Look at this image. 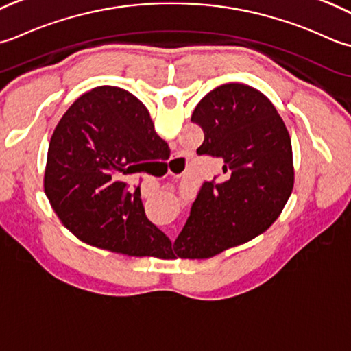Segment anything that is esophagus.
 Listing matches in <instances>:
<instances>
[{
  "instance_id": "esophagus-1",
  "label": "esophagus",
  "mask_w": 351,
  "mask_h": 351,
  "mask_svg": "<svg viewBox=\"0 0 351 351\" xmlns=\"http://www.w3.org/2000/svg\"><path fill=\"white\" fill-rule=\"evenodd\" d=\"M180 159H182V157H178V156H177V157H174V159H173V163H174V162H178ZM169 174H173V176H180V173H173V171H169Z\"/></svg>"
}]
</instances>
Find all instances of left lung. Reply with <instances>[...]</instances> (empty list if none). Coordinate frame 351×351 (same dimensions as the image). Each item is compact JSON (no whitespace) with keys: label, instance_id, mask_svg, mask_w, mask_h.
Segmentation results:
<instances>
[{"label":"left lung","instance_id":"8db88e82","mask_svg":"<svg viewBox=\"0 0 351 351\" xmlns=\"http://www.w3.org/2000/svg\"><path fill=\"white\" fill-rule=\"evenodd\" d=\"M204 132L198 154L223 160L218 183L206 182L174 242L182 259H209L262 234L294 188L291 136L269 99L252 86L210 90L191 118Z\"/></svg>","mask_w":351,"mask_h":351}]
</instances>
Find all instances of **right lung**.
I'll list each match as a JSON object with an SVG mask.
<instances>
[{
  "label": "right lung",
  "instance_id": "obj_1",
  "mask_svg": "<svg viewBox=\"0 0 351 351\" xmlns=\"http://www.w3.org/2000/svg\"><path fill=\"white\" fill-rule=\"evenodd\" d=\"M169 154L147 107L128 90L98 86L69 106L48 145L44 191L62 224L84 244L127 256L171 247L124 177Z\"/></svg>",
  "mask_w": 351,
  "mask_h": 351
}]
</instances>
